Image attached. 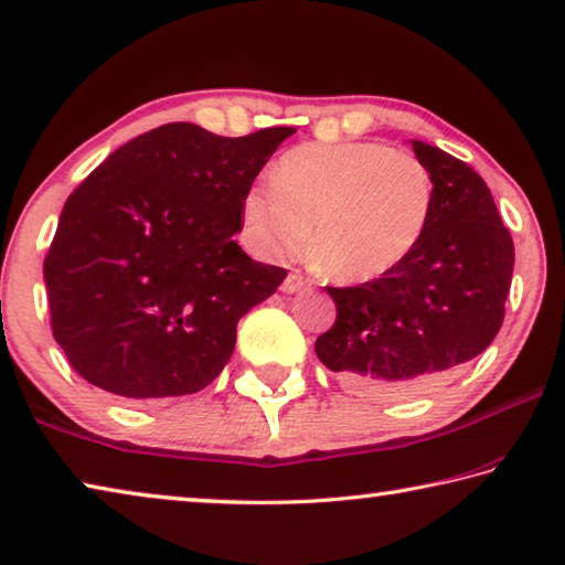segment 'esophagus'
I'll use <instances>...</instances> for the list:
<instances>
[{"instance_id": "esophagus-1", "label": "esophagus", "mask_w": 565, "mask_h": 565, "mask_svg": "<svg viewBox=\"0 0 565 565\" xmlns=\"http://www.w3.org/2000/svg\"><path fill=\"white\" fill-rule=\"evenodd\" d=\"M308 288V277L302 275L300 270H292L288 277H285L282 282V292H300Z\"/></svg>"}]
</instances>
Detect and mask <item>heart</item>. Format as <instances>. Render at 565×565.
Here are the masks:
<instances>
[{"label": "heart", "instance_id": "b5f03b06", "mask_svg": "<svg viewBox=\"0 0 565 565\" xmlns=\"http://www.w3.org/2000/svg\"><path fill=\"white\" fill-rule=\"evenodd\" d=\"M270 189L242 199V222L273 255L308 242L326 275L379 280L414 255L434 206V179L419 156L379 141L300 143L273 163Z\"/></svg>", "mask_w": 565, "mask_h": 565}]
</instances>
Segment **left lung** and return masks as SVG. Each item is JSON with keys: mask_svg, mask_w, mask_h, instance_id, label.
<instances>
[{"mask_svg": "<svg viewBox=\"0 0 565 565\" xmlns=\"http://www.w3.org/2000/svg\"><path fill=\"white\" fill-rule=\"evenodd\" d=\"M434 179L427 232L402 267L355 288H328L335 323L316 353L359 394L422 392L498 335L513 280V237L480 173L412 141Z\"/></svg>", "mask_w": 565, "mask_h": 565, "instance_id": "obj_1", "label": "left lung"}]
</instances>
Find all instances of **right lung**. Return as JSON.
I'll use <instances>...</instances> for the list:
<instances>
[{"label":"right lung","instance_id":"1","mask_svg":"<svg viewBox=\"0 0 565 565\" xmlns=\"http://www.w3.org/2000/svg\"><path fill=\"white\" fill-rule=\"evenodd\" d=\"M292 134L167 124L113 151L67 196L45 285L52 335L88 384L163 398L220 376L239 318L288 275L247 257L234 234L242 199Z\"/></svg>","mask_w":565,"mask_h":565}]
</instances>
